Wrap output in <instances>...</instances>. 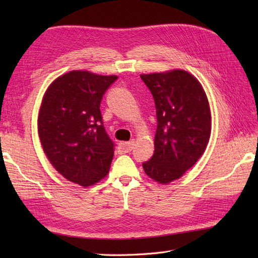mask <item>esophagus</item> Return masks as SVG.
<instances>
[{
	"instance_id": "obj_1",
	"label": "esophagus",
	"mask_w": 258,
	"mask_h": 258,
	"mask_svg": "<svg viewBox=\"0 0 258 258\" xmlns=\"http://www.w3.org/2000/svg\"><path fill=\"white\" fill-rule=\"evenodd\" d=\"M134 140L130 141V142H122V143H119L118 145V151L120 153H128L133 150L134 147Z\"/></svg>"
}]
</instances>
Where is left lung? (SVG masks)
I'll use <instances>...</instances> for the list:
<instances>
[{"label": "left lung", "mask_w": 258, "mask_h": 258, "mask_svg": "<svg viewBox=\"0 0 258 258\" xmlns=\"http://www.w3.org/2000/svg\"><path fill=\"white\" fill-rule=\"evenodd\" d=\"M154 97L157 128L154 154L143 163L147 176L160 184L178 179L204 154L212 114L200 81L184 70L141 74Z\"/></svg>", "instance_id": "obj_1"}]
</instances>
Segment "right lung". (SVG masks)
<instances>
[{
    "mask_svg": "<svg viewBox=\"0 0 258 258\" xmlns=\"http://www.w3.org/2000/svg\"><path fill=\"white\" fill-rule=\"evenodd\" d=\"M116 75L70 71L48 85L38 111L37 133L53 167L70 182L94 185L106 176L114 155L100 104Z\"/></svg>",
    "mask_w": 258,
    "mask_h": 258,
    "instance_id": "1",
    "label": "right lung"
}]
</instances>
